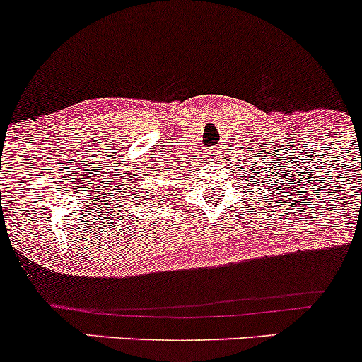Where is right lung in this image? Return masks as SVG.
Segmentation results:
<instances>
[{"label":"right lung","instance_id":"right-lung-1","mask_svg":"<svg viewBox=\"0 0 362 362\" xmlns=\"http://www.w3.org/2000/svg\"><path fill=\"white\" fill-rule=\"evenodd\" d=\"M136 192H137V190H136ZM134 196H136V194H134Z\"/></svg>","mask_w":362,"mask_h":362}]
</instances>
